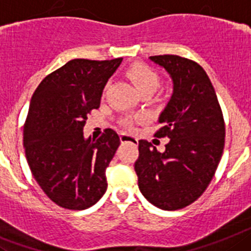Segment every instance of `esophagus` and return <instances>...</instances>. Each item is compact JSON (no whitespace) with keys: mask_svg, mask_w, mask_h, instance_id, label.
Instances as JSON below:
<instances>
[{"mask_svg":"<svg viewBox=\"0 0 251 251\" xmlns=\"http://www.w3.org/2000/svg\"><path fill=\"white\" fill-rule=\"evenodd\" d=\"M120 140H121V143H138V139L135 138L134 135L125 134V132H123V134L120 135Z\"/></svg>","mask_w":251,"mask_h":251,"instance_id":"1","label":"esophagus"}]
</instances>
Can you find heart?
Instances as JSON below:
<instances>
[{"mask_svg": "<svg viewBox=\"0 0 251 251\" xmlns=\"http://www.w3.org/2000/svg\"><path fill=\"white\" fill-rule=\"evenodd\" d=\"M127 77L135 83V86L140 89V92L147 89H155L159 84V77L156 72L151 69L149 65L143 63H134L126 69ZM132 124L131 119L124 120V125L130 126Z\"/></svg>", "mask_w": 251, "mask_h": 251, "instance_id": "1", "label": "heart"}]
</instances>
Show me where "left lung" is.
<instances>
[{"label":"left lung","mask_w":251,"mask_h":251,"mask_svg":"<svg viewBox=\"0 0 251 251\" xmlns=\"http://www.w3.org/2000/svg\"><path fill=\"white\" fill-rule=\"evenodd\" d=\"M150 60L173 80L172 97L159 116L156 138H168L163 152L139 140L135 162L139 189L151 204L180 210L206 191L221 160L225 121L210 78L193 60L178 55H154Z\"/></svg>","instance_id":"left-lung-1"}]
</instances>
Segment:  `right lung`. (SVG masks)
Instances as JSON below:
<instances>
[{"mask_svg": "<svg viewBox=\"0 0 251 251\" xmlns=\"http://www.w3.org/2000/svg\"><path fill=\"white\" fill-rule=\"evenodd\" d=\"M123 58L73 59L48 74L30 101L24 148L35 180L67 210H86L107 189L106 168L120 145L112 128L97 140L84 139L88 113L100 107L108 78Z\"/></svg>", "mask_w": 251, "mask_h": 251, "instance_id": "add662e5", "label": "right lung"}]
</instances>
